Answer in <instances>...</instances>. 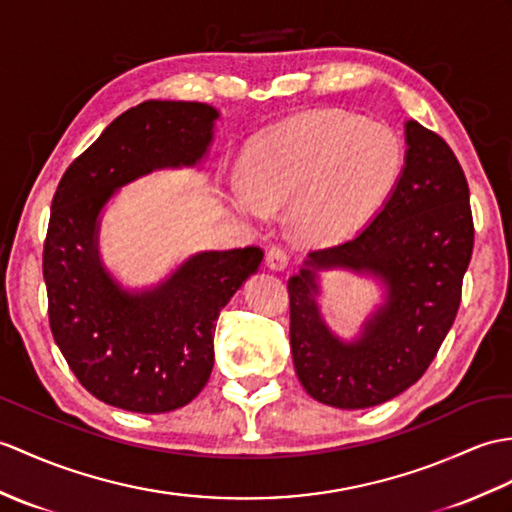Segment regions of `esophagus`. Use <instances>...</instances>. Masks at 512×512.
<instances>
[{"instance_id": "1", "label": "esophagus", "mask_w": 512, "mask_h": 512, "mask_svg": "<svg viewBox=\"0 0 512 512\" xmlns=\"http://www.w3.org/2000/svg\"><path fill=\"white\" fill-rule=\"evenodd\" d=\"M288 261H290V255L283 246H272L266 255V264L270 270H283L288 266Z\"/></svg>"}]
</instances>
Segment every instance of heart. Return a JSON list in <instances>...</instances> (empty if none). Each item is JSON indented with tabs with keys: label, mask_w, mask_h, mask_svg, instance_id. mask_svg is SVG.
I'll return each mask as SVG.
<instances>
[{
	"label": "heart",
	"mask_w": 512,
	"mask_h": 512,
	"mask_svg": "<svg viewBox=\"0 0 512 512\" xmlns=\"http://www.w3.org/2000/svg\"><path fill=\"white\" fill-rule=\"evenodd\" d=\"M406 146L395 128L344 111L290 117L259 135L246 170L231 174V202L242 216L268 220L290 202L292 227L334 237L360 227L395 192Z\"/></svg>",
	"instance_id": "1"
}]
</instances>
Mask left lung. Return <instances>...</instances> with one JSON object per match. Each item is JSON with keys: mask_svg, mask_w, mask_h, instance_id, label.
Returning a JSON list of instances; mask_svg holds the SVG:
<instances>
[{"mask_svg": "<svg viewBox=\"0 0 512 512\" xmlns=\"http://www.w3.org/2000/svg\"><path fill=\"white\" fill-rule=\"evenodd\" d=\"M406 165L364 229L307 253L288 279L294 371L310 395L342 410L379 406L419 382L454 325L473 251L469 185L456 154L417 120L406 122ZM377 278L385 299L344 341L319 312V272Z\"/></svg>", "mask_w": 512, "mask_h": 512, "instance_id": "1", "label": "left lung"}]
</instances>
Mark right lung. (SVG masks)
<instances>
[{
	"instance_id": "right-lung-1",
	"label": "right lung",
	"mask_w": 512,
	"mask_h": 512,
	"mask_svg": "<svg viewBox=\"0 0 512 512\" xmlns=\"http://www.w3.org/2000/svg\"><path fill=\"white\" fill-rule=\"evenodd\" d=\"M220 113L202 102L148 100L128 109L69 165L43 248L52 336L93 397L141 414L187 406L213 368L220 310L255 275L264 251H200L150 288L128 290L104 266L100 218L117 189L207 159Z\"/></svg>"
}]
</instances>
